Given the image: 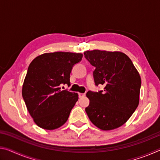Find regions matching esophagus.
<instances>
[{"instance_id":"1","label":"esophagus","mask_w":160,"mask_h":160,"mask_svg":"<svg viewBox=\"0 0 160 160\" xmlns=\"http://www.w3.org/2000/svg\"><path fill=\"white\" fill-rule=\"evenodd\" d=\"M85 96V93H79V97L81 98V97H83Z\"/></svg>"}]
</instances>
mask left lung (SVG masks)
<instances>
[{
  "mask_svg": "<svg viewBox=\"0 0 160 160\" xmlns=\"http://www.w3.org/2000/svg\"><path fill=\"white\" fill-rule=\"evenodd\" d=\"M85 58L95 67V85H104V91H88L90 104L85 108L89 118L103 131L123 125L139 104L141 79L131 59L119 51H87Z\"/></svg>",
  "mask_w": 160,
  "mask_h": 160,
  "instance_id": "obj_1",
  "label": "left lung"
}]
</instances>
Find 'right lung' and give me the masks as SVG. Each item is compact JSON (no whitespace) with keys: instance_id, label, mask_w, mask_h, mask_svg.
<instances>
[{"instance_id":"right-lung-1","label":"right lung","mask_w":160,"mask_h":160,"mask_svg":"<svg viewBox=\"0 0 160 160\" xmlns=\"http://www.w3.org/2000/svg\"><path fill=\"white\" fill-rule=\"evenodd\" d=\"M82 56L62 51L46 53L29 64L22 94L29 114L40 128L54 130L67 121L78 94L62 90L61 87L70 85V72Z\"/></svg>"}]
</instances>
